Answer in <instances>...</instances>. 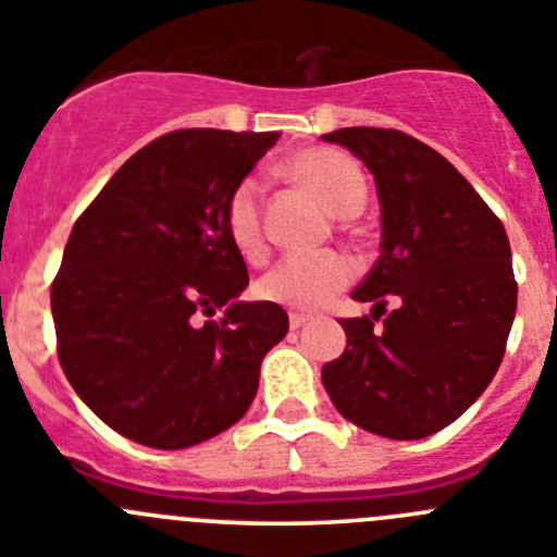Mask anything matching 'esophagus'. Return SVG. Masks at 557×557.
I'll list each match as a JSON object with an SVG mask.
<instances>
[{"label": "esophagus", "mask_w": 557, "mask_h": 557, "mask_svg": "<svg viewBox=\"0 0 557 557\" xmlns=\"http://www.w3.org/2000/svg\"><path fill=\"white\" fill-rule=\"evenodd\" d=\"M310 321V315H305V313H290L288 315V324H290V330H299V326H305Z\"/></svg>", "instance_id": "34e87169"}]
</instances>
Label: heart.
Segmentation results:
<instances>
[{"label": "heart", "mask_w": 557, "mask_h": 557, "mask_svg": "<svg viewBox=\"0 0 557 557\" xmlns=\"http://www.w3.org/2000/svg\"><path fill=\"white\" fill-rule=\"evenodd\" d=\"M288 175L319 197L335 216H351L366 206L368 184L362 170L335 148H310L288 161ZM225 227L233 247L249 263H261L269 252L263 225V186L258 178H242L225 202ZM355 280L346 255L324 252L313 258H285L263 274L258 296L290 310H319L330 305Z\"/></svg>", "instance_id": "obj_1"}]
</instances>
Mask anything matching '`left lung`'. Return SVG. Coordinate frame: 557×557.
Wrapping results in <instances>:
<instances>
[{
    "label": "left lung",
    "mask_w": 557,
    "mask_h": 557,
    "mask_svg": "<svg viewBox=\"0 0 557 557\" xmlns=\"http://www.w3.org/2000/svg\"><path fill=\"white\" fill-rule=\"evenodd\" d=\"M321 139L366 161L382 202V255L351 294L373 310L341 321L346 351L321 382L360 429L423 440L475 404L506 355L517 313L506 227L445 156L409 134L351 126Z\"/></svg>",
    "instance_id": "8db88e82"
}]
</instances>
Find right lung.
I'll list each match as a JSON object with an SVG mask.
<instances>
[{
  "instance_id": "add662e5",
  "label": "right lung",
  "mask_w": 557,
  "mask_h": 557,
  "mask_svg": "<svg viewBox=\"0 0 557 557\" xmlns=\"http://www.w3.org/2000/svg\"><path fill=\"white\" fill-rule=\"evenodd\" d=\"M277 139L161 134L71 231L51 283L57 357L82 401L134 443L181 450L231 429L288 332L280 305L236 302L249 274L225 227L233 186Z\"/></svg>"
}]
</instances>
